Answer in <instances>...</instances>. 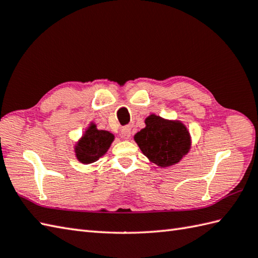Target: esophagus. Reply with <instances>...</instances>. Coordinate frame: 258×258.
Segmentation results:
<instances>
[{
    "label": "esophagus",
    "mask_w": 258,
    "mask_h": 258,
    "mask_svg": "<svg viewBox=\"0 0 258 258\" xmlns=\"http://www.w3.org/2000/svg\"><path fill=\"white\" fill-rule=\"evenodd\" d=\"M121 136L124 140H128L131 136V128L128 126H125L121 130Z\"/></svg>",
    "instance_id": "obj_1"
}]
</instances>
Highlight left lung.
<instances>
[{"label": "left lung", "mask_w": 258, "mask_h": 258, "mask_svg": "<svg viewBox=\"0 0 258 258\" xmlns=\"http://www.w3.org/2000/svg\"><path fill=\"white\" fill-rule=\"evenodd\" d=\"M145 124L134 140L151 163L166 168L179 163L190 151V133L181 121L151 114Z\"/></svg>", "instance_id": "left-lung-1"}]
</instances>
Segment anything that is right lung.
Here are the masks:
<instances>
[{"mask_svg":"<svg viewBox=\"0 0 258 258\" xmlns=\"http://www.w3.org/2000/svg\"><path fill=\"white\" fill-rule=\"evenodd\" d=\"M114 135L104 130H98L97 125L90 123L85 134L77 142L75 153L80 163L88 165L99 160L110 148Z\"/></svg>","mask_w":258,"mask_h":258,"instance_id":"right-lung-1","label":"right lung"}]
</instances>
